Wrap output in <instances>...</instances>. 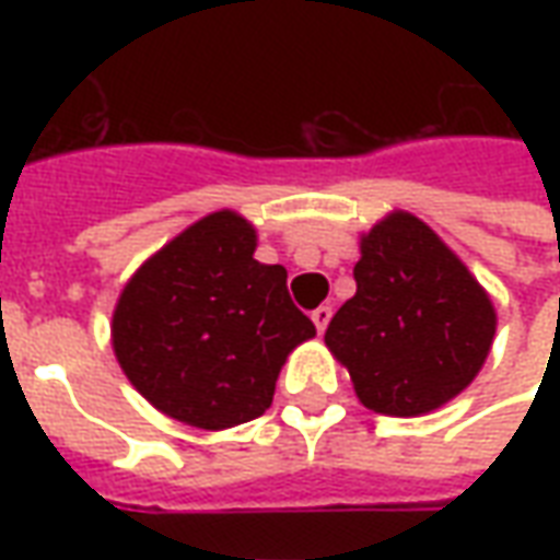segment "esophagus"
I'll list each match as a JSON object with an SVG mask.
<instances>
[{
	"label": "esophagus",
	"instance_id": "34e87169",
	"mask_svg": "<svg viewBox=\"0 0 560 560\" xmlns=\"http://www.w3.org/2000/svg\"><path fill=\"white\" fill-rule=\"evenodd\" d=\"M329 317H332V308H329V305H317L315 312H312V320H315L317 332H324V329H327Z\"/></svg>",
	"mask_w": 560,
	"mask_h": 560
}]
</instances>
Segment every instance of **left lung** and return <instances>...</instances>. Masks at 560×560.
Segmentation results:
<instances>
[{"instance_id": "1", "label": "left lung", "mask_w": 560, "mask_h": 560, "mask_svg": "<svg viewBox=\"0 0 560 560\" xmlns=\"http://www.w3.org/2000/svg\"><path fill=\"white\" fill-rule=\"evenodd\" d=\"M357 293L327 327L365 408L434 411L477 377L494 339V308L432 228L393 212L363 236Z\"/></svg>"}]
</instances>
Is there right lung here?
Instances as JSON below:
<instances>
[{"instance_id": "obj_1", "label": "right lung", "mask_w": 560, "mask_h": 560, "mask_svg": "<svg viewBox=\"0 0 560 560\" xmlns=\"http://www.w3.org/2000/svg\"><path fill=\"white\" fill-rule=\"evenodd\" d=\"M255 228L212 212L152 255L114 312V351L161 413L231 429L272 405L288 353L315 336L288 269L255 260Z\"/></svg>"}]
</instances>
